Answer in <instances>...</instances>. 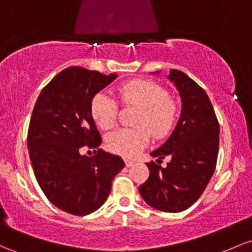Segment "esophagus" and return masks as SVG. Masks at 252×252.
<instances>
[{
    "instance_id": "34e87169",
    "label": "esophagus",
    "mask_w": 252,
    "mask_h": 252,
    "mask_svg": "<svg viewBox=\"0 0 252 252\" xmlns=\"http://www.w3.org/2000/svg\"><path fill=\"white\" fill-rule=\"evenodd\" d=\"M124 162H126V167H130L132 165L135 164L134 160H130V159H124Z\"/></svg>"
}]
</instances>
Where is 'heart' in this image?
Instances as JSON below:
<instances>
[{
    "label": "heart",
    "mask_w": 252,
    "mask_h": 252,
    "mask_svg": "<svg viewBox=\"0 0 252 252\" xmlns=\"http://www.w3.org/2000/svg\"><path fill=\"white\" fill-rule=\"evenodd\" d=\"M122 104L134 105L140 112L134 120L135 128H122L106 137V146L112 153L132 158L149 142V132L156 139L167 136L178 117V105L162 86L149 80H134L117 91ZM118 104L112 96L99 92L91 101V115L104 130L115 126Z\"/></svg>",
    "instance_id": "obj_1"
}]
</instances>
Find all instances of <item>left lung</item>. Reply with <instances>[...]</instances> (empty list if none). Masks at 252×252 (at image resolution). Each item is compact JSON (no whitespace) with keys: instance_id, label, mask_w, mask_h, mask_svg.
<instances>
[{"instance_id":"left-lung-1","label":"left lung","mask_w":252,"mask_h":252,"mask_svg":"<svg viewBox=\"0 0 252 252\" xmlns=\"http://www.w3.org/2000/svg\"><path fill=\"white\" fill-rule=\"evenodd\" d=\"M182 98V113L166 142L152 152L157 162L168 158L166 167L147 162L149 177L139 190L146 203L162 212L178 213L200 198L215 171L219 153V121L208 95L183 71L171 69Z\"/></svg>"}]
</instances>
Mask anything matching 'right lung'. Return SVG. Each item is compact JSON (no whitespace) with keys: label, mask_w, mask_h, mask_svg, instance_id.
I'll return each mask as SVG.
<instances>
[{"label":"right lung","mask_w":252,"mask_h":252,"mask_svg":"<svg viewBox=\"0 0 252 252\" xmlns=\"http://www.w3.org/2000/svg\"><path fill=\"white\" fill-rule=\"evenodd\" d=\"M116 76L67 68L41 90L33 107L27 134L33 172L50 202L69 214L100 208L124 167L121 157L99 148L101 136L91 115L93 96ZM84 147L95 156H82Z\"/></svg>","instance_id":"obj_1"}]
</instances>
